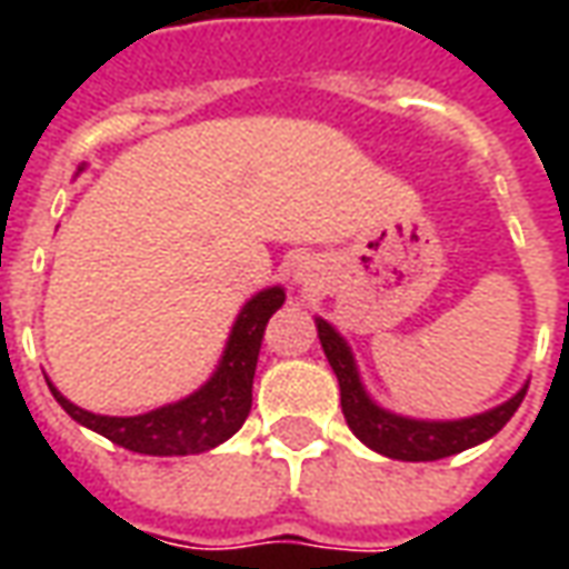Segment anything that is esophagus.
<instances>
[{
  "label": "esophagus",
  "instance_id": "34e87169",
  "mask_svg": "<svg viewBox=\"0 0 569 569\" xmlns=\"http://www.w3.org/2000/svg\"><path fill=\"white\" fill-rule=\"evenodd\" d=\"M296 280H298V283H305V280H308V273H305V271H301V268H298V271H296Z\"/></svg>",
  "mask_w": 569,
  "mask_h": 569
}]
</instances>
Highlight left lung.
<instances>
[{"label": "left lung", "instance_id": "left-lung-1", "mask_svg": "<svg viewBox=\"0 0 569 569\" xmlns=\"http://www.w3.org/2000/svg\"><path fill=\"white\" fill-rule=\"evenodd\" d=\"M317 335H320L322 353L332 366L338 387H341V411H345L347 427L353 429L362 445L371 451L383 453L390 460H406V463H427V460H441L466 448H476L481 441L493 439L509 418H512L527 387H521L512 399L500 406L488 408L481 415L457 420H420L408 415H396L390 408L378 406L362 383L357 357L345 341V335L335 329L332 322L317 317Z\"/></svg>", "mask_w": 569, "mask_h": 569}]
</instances>
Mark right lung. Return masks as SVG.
<instances>
[{"label":"right lung","instance_id":"add662e5","mask_svg":"<svg viewBox=\"0 0 569 569\" xmlns=\"http://www.w3.org/2000/svg\"><path fill=\"white\" fill-rule=\"evenodd\" d=\"M79 170H84V163ZM283 286H268L256 292L237 313L231 335L224 341L222 359L210 378L186 399L151 408L146 415H133V418L93 415L69 402L51 381L48 387L69 418L128 451L151 453V457H186V453L210 451L231 439L247 420L252 408V378H256V362H259L261 335L271 313L283 308Z\"/></svg>","mask_w":569,"mask_h":569}]
</instances>
